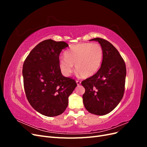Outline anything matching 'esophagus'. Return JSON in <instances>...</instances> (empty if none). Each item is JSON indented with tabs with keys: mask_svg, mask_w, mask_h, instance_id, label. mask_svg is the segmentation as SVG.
Listing matches in <instances>:
<instances>
[{
	"mask_svg": "<svg viewBox=\"0 0 147 147\" xmlns=\"http://www.w3.org/2000/svg\"><path fill=\"white\" fill-rule=\"evenodd\" d=\"M76 82H77V85H79V84H81V82H80V81H79V80H77V81H76Z\"/></svg>",
	"mask_w": 147,
	"mask_h": 147,
	"instance_id": "esophagus-1",
	"label": "esophagus"
}]
</instances>
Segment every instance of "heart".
<instances>
[{
	"label": "heart",
	"mask_w": 147,
	"mask_h": 147,
	"mask_svg": "<svg viewBox=\"0 0 147 147\" xmlns=\"http://www.w3.org/2000/svg\"><path fill=\"white\" fill-rule=\"evenodd\" d=\"M103 50L98 43H79L65 53V58L59 60V67L65 75L73 72L74 65L78 75L90 77L97 72L101 65Z\"/></svg>",
	"instance_id": "1"
}]
</instances>
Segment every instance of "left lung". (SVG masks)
<instances>
[{"mask_svg":"<svg viewBox=\"0 0 147 147\" xmlns=\"http://www.w3.org/2000/svg\"><path fill=\"white\" fill-rule=\"evenodd\" d=\"M90 40L100 43L103 50V59L99 70L82 82L85 89L83 101L90 113L104 115L112 112L123 98L126 65L118 51L109 41L101 38Z\"/></svg>","mask_w":147,"mask_h":147,"instance_id":"left-lung-1","label":"left lung"}]
</instances>
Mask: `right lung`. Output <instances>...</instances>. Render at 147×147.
<instances>
[{"label": "right lung", "mask_w": 147, "mask_h": 147, "mask_svg": "<svg viewBox=\"0 0 147 147\" xmlns=\"http://www.w3.org/2000/svg\"><path fill=\"white\" fill-rule=\"evenodd\" d=\"M67 47L64 42L45 40L32 49L24 62L26 97L35 110L47 117L63 113L77 86L75 80L63 76L59 67L60 53Z\"/></svg>", "instance_id": "right-lung-1"}]
</instances>
